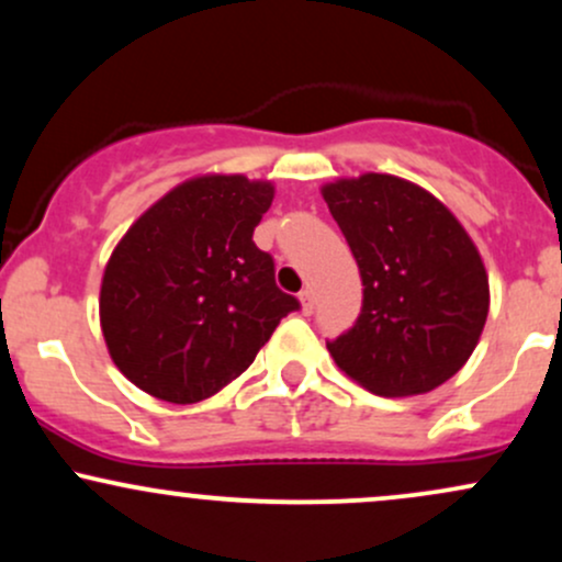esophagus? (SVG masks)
Returning <instances> with one entry per match:
<instances>
[{
	"label": "esophagus",
	"mask_w": 562,
	"mask_h": 562,
	"mask_svg": "<svg viewBox=\"0 0 562 562\" xmlns=\"http://www.w3.org/2000/svg\"><path fill=\"white\" fill-rule=\"evenodd\" d=\"M299 299H301V308L306 314H312V308H314V290L312 288H303L301 293H299Z\"/></svg>",
	"instance_id": "obj_1"
}]
</instances>
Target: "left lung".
<instances>
[{
	"mask_svg": "<svg viewBox=\"0 0 562 562\" xmlns=\"http://www.w3.org/2000/svg\"><path fill=\"white\" fill-rule=\"evenodd\" d=\"M362 274V314L327 344L335 364L378 396H417L462 370L486 325L479 248L423 187L362 173L322 187Z\"/></svg>",
	"mask_w": 562,
	"mask_h": 562,
	"instance_id": "left-lung-1",
	"label": "left lung"
}]
</instances>
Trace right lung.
Instances as JSON below:
<instances>
[{"instance_id":"obj_1","label":"right lung","mask_w":562,"mask_h":562,"mask_svg":"<svg viewBox=\"0 0 562 562\" xmlns=\"http://www.w3.org/2000/svg\"><path fill=\"white\" fill-rule=\"evenodd\" d=\"M272 182L205 173L166 192L115 245L100 325L124 375L160 402L195 404L240 378L299 308L254 229Z\"/></svg>"}]
</instances>
